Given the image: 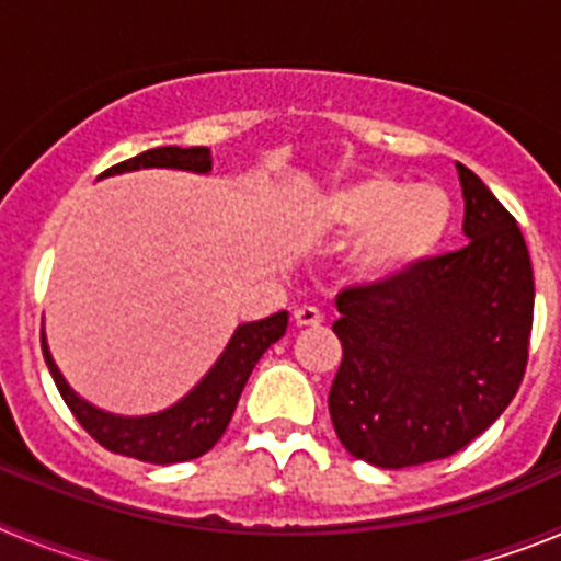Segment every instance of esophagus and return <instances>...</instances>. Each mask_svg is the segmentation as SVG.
<instances>
[{"mask_svg": "<svg viewBox=\"0 0 561 561\" xmlns=\"http://www.w3.org/2000/svg\"><path fill=\"white\" fill-rule=\"evenodd\" d=\"M295 323L300 325V329H309V325H320V323H323V314H320V309H314V306H297Z\"/></svg>", "mask_w": 561, "mask_h": 561, "instance_id": "esophagus-1", "label": "esophagus"}]
</instances>
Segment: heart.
<instances>
[{
    "mask_svg": "<svg viewBox=\"0 0 561 561\" xmlns=\"http://www.w3.org/2000/svg\"><path fill=\"white\" fill-rule=\"evenodd\" d=\"M317 213L336 236H356L348 270L365 284H388L438 250L453 221V202L438 185L374 173L336 185Z\"/></svg>",
    "mask_w": 561,
    "mask_h": 561,
    "instance_id": "b5f03b06",
    "label": "heart"
}]
</instances>
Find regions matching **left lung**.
<instances>
[{"label": "left lung", "instance_id": "left-lung-1", "mask_svg": "<svg viewBox=\"0 0 561 561\" xmlns=\"http://www.w3.org/2000/svg\"><path fill=\"white\" fill-rule=\"evenodd\" d=\"M469 244L336 295V438L381 469L449 458L500 419L528 362L534 270L517 221L458 162Z\"/></svg>", "mask_w": 561, "mask_h": 561}]
</instances>
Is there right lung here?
I'll return each instance as SVG.
<instances>
[{
  "label": "right lung",
  "instance_id": "1",
  "mask_svg": "<svg viewBox=\"0 0 561 561\" xmlns=\"http://www.w3.org/2000/svg\"><path fill=\"white\" fill-rule=\"evenodd\" d=\"M140 168H176V171L207 173L213 168L210 148H151V151L137 153V157L121 162V165L108 168L101 176L140 171ZM286 325H289L286 311H277V314L266 317V320H255V323L238 325L232 340L227 342L225 354L216 359V365L207 370L205 379L185 399H180L173 408L162 410V413L134 415V419L131 415H114L106 413V410H98L95 404H89L87 399H81L76 390L69 388L58 365L53 362L44 334L42 351L61 399L67 401V408L72 410L78 424L101 447H106L108 453L126 455V458L168 466L199 458L207 449L216 447V440L225 435L227 424L236 413V404L241 399V390H244L252 368H255L257 359L264 356L272 342L286 334Z\"/></svg>",
  "mask_w": 561,
  "mask_h": 561
}]
</instances>
